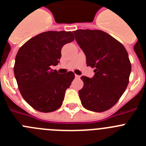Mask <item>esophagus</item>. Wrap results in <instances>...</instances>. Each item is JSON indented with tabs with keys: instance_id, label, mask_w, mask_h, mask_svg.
Returning a JSON list of instances; mask_svg holds the SVG:
<instances>
[{
	"instance_id": "esophagus-1",
	"label": "esophagus",
	"mask_w": 146,
	"mask_h": 146,
	"mask_svg": "<svg viewBox=\"0 0 146 146\" xmlns=\"http://www.w3.org/2000/svg\"><path fill=\"white\" fill-rule=\"evenodd\" d=\"M75 77H76V78H77V79H79L80 77V76L77 75V74H75Z\"/></svg>"
}]
</instances>
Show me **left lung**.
<instances>
[{
    "label": "left lung",
    "mask_w": 146,
    "mask_h": 146,
    "mask_svg": "<svg viewBox=\"0 0 146 146\" xmlns=\"http://www.w3.org/2000/svg\"><path fill=\"white\" fill-rule=\"evenodd\" d=\"M86 56L88 66L94 68L92 78L82 76L79 91L82 105L93 112L106 111L118 102L129 84L131 64L123 45L100 30L73 31Z\"/></svg>",
    "instance_id": "1"
}]
</instances>
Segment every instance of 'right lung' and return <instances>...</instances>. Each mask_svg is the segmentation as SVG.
Listing matches in <instances>:
<instances>
[{
	"mask_svg": "<svg viewBox=\"0 0 146 146\" xmlns=\"http://www.w3.org/2000/svg\"><path fill=\"white\" fill-rule=\"evenodd\" d=\"M74 39L71 31L44 32L18 50L14 67L18 88L25 102L38 111L50 113L62 105L74 74H60L51 66L60 62L63 46Z\"/></svg>",
	"mask_w": 146,
	"mask_h": 146,
	"instance_id": "obj_1",
	"label": "right lung"
}]
</instances>
